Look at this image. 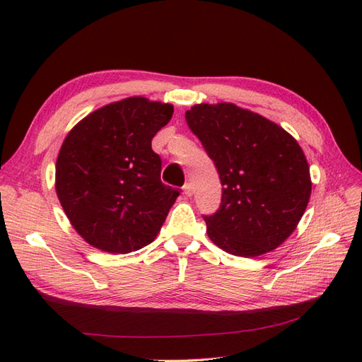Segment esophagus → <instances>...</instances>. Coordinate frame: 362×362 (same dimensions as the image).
Returning a JSON list of instances; mask_svg holds the SVG:
<instances>
[{
    "instance_id": "esophagus-1",
    "label": "esophagus",
    "mask_w": 362,
    "mask_h": 362,
    "mask_svg": "<svg viewBox=\"0 0 362 362\" xmlns=\"http://www.w3.org/2000/svg\"><path fill=\"white\" fill-rule=\"evenodd\" d=\"M182 189H184V193H186V197H192V195H193V187H192L190 182L184 184Z\"/></svg>"
}]
</instances>
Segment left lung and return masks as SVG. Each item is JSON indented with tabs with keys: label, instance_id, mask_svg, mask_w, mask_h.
Instances as JSON below:
<instances>
[{
	"label": "left lung",
	"instance_id": "8db88e82",
	"mask_svg": "<svg viewBox=\"0 0 362 362\" xmlns=\"http://www.w3.org/2000/svg\"><path fill=\"white\" fill-rule=\"evenodd\" d=\"M186 121L223 184L221 206L202 216L210 240L245 258L276 249L296 228L312 193L310 169L296 139L230 103L193 105Z\"/></svg>",
	"mask_w": 362,
	"mask_h": 362
}]
</instances>
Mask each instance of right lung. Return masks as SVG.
<instances>
[{"label": "right lung", "mask_w": 362, "mask_h": 362, "mask_svg": "<svg viewBox=\"0 0 362 362\" xmlns=\"http://www.w3.org/2000/svg\"><path fill=\"white\" fill-rule=\"evenodd\" d=\"M172 104L134 96L92 112L69 132L57 160V195L93 247L129 253L151 244L180 190L161 182L152 138Z\"/></svg>", "instance_id": "right-lung-1"}]
</instances>
